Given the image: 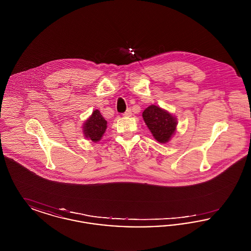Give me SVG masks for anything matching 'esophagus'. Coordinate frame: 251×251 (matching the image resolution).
<instances>
[{
	"label": "esophagus",
	"mask_w": 251,
	"mask_h": 251,
	"mask_svg": "<svg viewBox=\"0 0 251 251\" xmlns=\"http://www.w3.org/2000/svg\"><path fill=\"white\" fill-rule=\"evenodd\" d=\"M123 116H125V117H131V109H128L124 114H123Z\"/></svg>",
	"instance_id": "esophagus-1"
}]
</instances>
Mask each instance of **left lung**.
<instances>
[{"mask_svg": "<svg viewBox=\"0 0 251 251\" xmlns=\"http://www.w3.org/2000/svg\"><path fill=\"white\" fill-rule=\"evenodd\" d=\"M144 121L159 143H167L177 128V119L162 108L151 105L144 110Z\"/></svg>", "mask_w": 251, "mask_h": 251, "instance_id": "8db88e82", "label": "left lung"}]
</instances>
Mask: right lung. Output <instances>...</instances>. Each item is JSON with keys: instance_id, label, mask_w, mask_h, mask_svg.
<instances>
[{"instance_id": "right-lung-1", "label": "right lung", "mask_w": 251, "mask_h": 251, "mask_svg": "<svg viewBox=\"0 0 251 251\" xmlns=\"http://www.w3.org/2000/svg\"><path fill=\"white\" fill-rule=\"evenodd\" d=\"M107 128V121L99 110L93 111L92 115L84 121L83 132L84 137L93 142H99Z\"/></svg>"}]
</instances>
